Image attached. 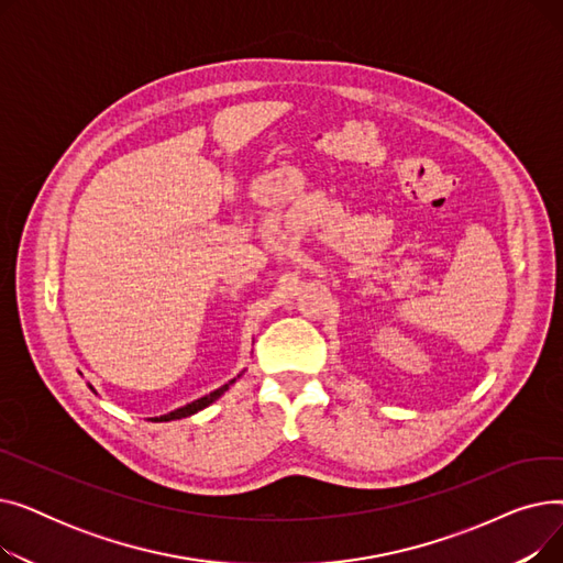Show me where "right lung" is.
Listing matches in <instances>:
<instances>
[{
	"label": "right lung",
	"mask_w": 563,
	"mask_h": 563,
	"mask_svg": "<svg viewBox=\"0 0 563 563\" xmlns=\"http://www.w3.org/2000/svg\"><path fill=\"white\" fill-rule=\"evenodd\" d=\"M242 376V374H240ZM236 378H232V380H228L225 386H221L219 390H214V393H210V395H205V397H200V399H196V401H191V404H187V406H183V408H175V410H170V412H166V416H159V418H151L153 422H170V420H183V418H189V416H194V412H198V410H202V408H207L210 404H214L230 386L234 383ZM93 390V386H88ZM96 393V390H93Z\"/></svg>",
	"instance_id": "obj_1"
}]
</instances>
